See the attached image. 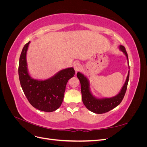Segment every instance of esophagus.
Masks as SVG:
<instances>
[{
	"instance_id": "obj_1",
	"label": "esophagus",
	"mask_w": 147,
	"mask_h": 147,
	"mask_svg": "<svg viewBox=\"0 0 147 147\" xmlns=\"http://www.w3.org/2000/svg\"><path fill=\"white\" fill-rule=\"evenodd\" d=\"M81 67H82L81 64H80V63H78V62H77V63H74V68L75 72H78V71L80 70Z\"/></svg>"
}]
</instances>
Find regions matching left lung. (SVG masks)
<instances>
[{"mask_svg": "<svg viewBox=\"0 0 147 147\" xmlns=\"http://www.w3.org/2000/svg\"><path fill=\"white\" fill-rule=\"evenodd\" d=\"M119 48L125 55L128 61V56L125 48L123 45H119ZM128 66L129 69V63ZM77 76L79 79L80 82L81 92L82 95V98L84 105L92 112L97 114H102L112 110L121 102L127 90L129 78V70L126 82L123 86L121 91L117 96L110 97V98L99 99L94 97L90 91V82H89L88 79L86 78V77L79 72L77 73Z\"/></svg>", "mask_w": 147, "mask_h": 147, "instance_id": "obj_1", "label": "left lung"}]
</instances>
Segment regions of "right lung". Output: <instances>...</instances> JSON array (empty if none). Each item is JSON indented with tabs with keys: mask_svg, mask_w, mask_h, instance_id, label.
<instances>
[{
	"mask_svg": "<svg viewBox=\"0 0 147 147\" xmlns=\"http://www.w3.org/2000/svg\"><path fill=\"white\" fill-rule=\"evenodd\" d=\"M30 41L21 51L18 74L20 84L28 100L34 107L43 112H52L61 105L68 80L75 75L73 67L63 69L51 78L38 80L30 76L26 55Z\"/></svg>",
	"mask_w": 147,
	"mask_h": 147,
	"instance_id": "add662e5",
	"label": "right lung"
}]
</instances>
